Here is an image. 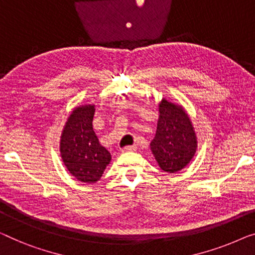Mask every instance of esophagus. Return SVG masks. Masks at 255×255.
<instances>
[{
    "mask_svg": "<svg viewBox=\"0 0 255 255\" xmlns=\"http://www.w3.org/2000/svg\"><path fill=\"white\" fill-rule=\"evenodd\" d=\"M136 149V147L133 145V146H125L122 148V153H127V152H133V150Z\"/></svg>",
    "mask_w": 255,
    "mask_h": 255,
    "instance_id": "34e87169",
    "label": "esophagus"
}]
</instances>
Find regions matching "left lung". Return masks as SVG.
Instances as JSON below:
<instances>
[{"mask_svg":"<svg viewBox=\"0 0 255 255\" xmlns=\"http://www.w3.org/2000/svg\"><path fill=\"white\" fill-rule=\"evenodd\" d=\"M197 147V134L183 107L162 99L156 133L150 142L158 167L170 173L182 170L193 158Z\"/></svg>","mask_w":255,"mask_h":255,"instance_id":"8db88e82","label":"left lung"}]
</instances>
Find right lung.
I'll use <instances>...</instances> for the list:
<instances>
[{"mask_svg":"<svg viewBox=\"0 0 255 255\" xmlns=\"http://www.w3.org/2000/svg\"><path fill=\"white\" fill-rule=\"evenodd\" d=\"M94 112V105L76 107L61 135L62 161L69 172L83 183L98 182L112 160L93 130Z\"/></svg>","mask_w":255,"mask_h":255,"instance_id":"add662e5","label":"right lung"}]
</instances>
